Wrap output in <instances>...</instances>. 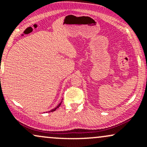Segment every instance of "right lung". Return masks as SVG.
I'll list each match as a JSON object with an SVG mask.
<instances>
[{"label":"right lung","instance_id":"add662e5","mask_svg":"<svg viewBox=\"0 0 147 147\" xmlns=\"http://www.w3.org/2000/svg\"><path fill=\"white\" fill-rule=\"evenodd\" d=\"M61 102H62V101H61ZM61 103H60V104H59V105H58V106H57L56 108H55V109H52V110H51V111H49V112H53V111H56V110H57V109H58V108H59V106H61Z\"/></svg>","mask_w":147,"mask_h":147}]
</instances>
